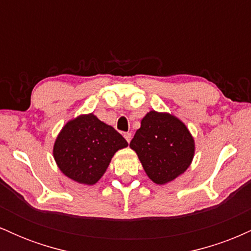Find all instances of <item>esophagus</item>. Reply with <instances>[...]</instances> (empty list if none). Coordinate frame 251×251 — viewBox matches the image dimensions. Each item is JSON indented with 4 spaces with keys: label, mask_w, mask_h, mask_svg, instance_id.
I'll use <instances>...</instances> for the list:
<instances>
[{
    "label": "esophagus",
    "mask_w": 251,
    "mask_h": 251,
    "mask_svg": "<svg viewBox=\"0 0 251 251\" xmlns=\"http://www.w3.org/2000/svg\"><path fill=\"white\" fill-rule=\"evenodd\" d=\"M124 137H125V139L127 140V143L131 142V139H132V134L129 133V132H126V133H124Z\"/></svg>",
    "instance_id": "esophagus-1"
}]
</instances>
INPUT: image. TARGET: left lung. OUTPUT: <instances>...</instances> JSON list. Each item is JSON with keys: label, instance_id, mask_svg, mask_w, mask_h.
Returning a JSON list of instances; mask_svg holds the SVG:
<instances>
[{"label": "left lung", "instance_id": "obj_1", "mask_svg": "<svg viewBox=\"0 0 251 251\" xmlns=\"http://www.w3.org/2000/svg\"><path fill=\"white\" fill-rule=\"evenodd\" d=\"M129 148L155 184H166L184 174L194 159L195 140L188 127L170 113L150 111Z\"/></svg>", "mask_w": 251, "mask_h": 251}]
</instances>
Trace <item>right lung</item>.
Listing matches in <instances>:
<instances>
[{
	"instance_id": "add662e5",
	"label": "right lung",
	"mask_w": 251,
	"mask_h": 251,
	"mask_svg": "<svg viewBox=\"0 0 251 251\" xmlns=\"http://www.w3.org/2000/svg\"><path fill=\"white\" fill-rule=\"evenodd\" d=\"M128 144L112 126L93 113L82 114L63 126L54 144V159L68 178L86 185L96 184L118 150Z\"/></svg>"
}]
</instances>
